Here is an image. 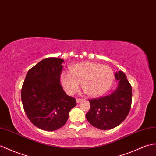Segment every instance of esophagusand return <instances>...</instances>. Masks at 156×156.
Listing matches in <instances>:
<instances>
[{
	"mask_svg": "<svg viewBox=\"0 0 156 156\" xmlns=\"http://www.w3.org/2000/svg\"><path fill=\"white\" fill-rule=\"evenodd\" d=\"M76 102L77 103H79V102H82V101L83 100V99H82V98H76Z\"/></svg>",
	"mask_w": 156,
	"mask_h": 156,
	"instance_id": "obj_1",
	"label": "esophagus"
}]
</instances>
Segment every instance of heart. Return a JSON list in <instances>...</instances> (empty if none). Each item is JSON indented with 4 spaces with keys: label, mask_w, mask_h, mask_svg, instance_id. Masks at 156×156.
<instances>
[{
    "label": "heart",
    "mask_w": 156,
    "mask_h": 156,
    "mask_svg": "<svg viewBox=\"0 0 156 156\" xmlns=\"http://www.w3.org/2000/svg\"><path fill=\"white\" fill-rule=\"evenodd\" d=\"M114 80V71L110 66L91 62L76 64L70 66V73L64 71L60 74L61 84L69 95L76 92L81 84L89 96H100L110 89Z\"/></svg>",
    "instance_id": "obj_1"
}]
</instances>
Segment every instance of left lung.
Wrapping results in <instances>:
<instances>
[{
	"mask_svg": "<svg viewBox=\"0 0 156 156\" xmlns=\"http://www.w3.org/2000/svg\"><path fill=\"white\" fill-rule=\"evenodd\" d=\"M118 86L110 94L89 100L90 109L86 114L92 126L100 129L114 128L124 120L132 105V86L122 71L115 73Z\"/></svg>",
	"mask_w": 156,
	"mask_h": 156,
	"instance_id": "8db88e82",
	"label": "left lung"
}]
</instances>
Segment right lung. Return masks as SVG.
Masks as SVG:
<instances>
[{
	"label": "right lung",
	"mask_w": 156,
	"mask_h": 156,
	"mask_svg": "<svg viewBox=\"0 0 156 156\" xmlns=\"http://www.w3.org/2000/svg\"><path fill=\"white\" fill-rule=\"evenodd\" d=\"M64 60L43 59L27 72L21 90L25 113L37 128L54 131L66 124L76 101L68 96L60 82Z\"/></svg>",
	"instance_id": "add662e5"
}]
</instances>
